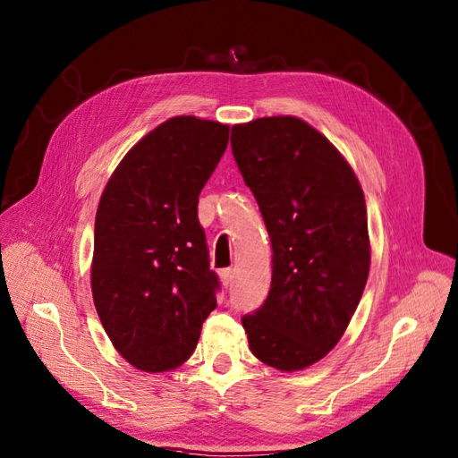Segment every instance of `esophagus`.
Returning a JSON list of instances; mask_svg holds the SVG:
<instances>
[{"label":"esophagus","mask_w":458,"mask_h":458,"mask_svg":"<svg viewBox=\"0 0 458 458\" xmlns=\"http://www.w3.org/2000/svg\"><path fill=\"white\" fill-rule=\"evenodd\" d=\"M220 280H222V284H225V286H230L232 280H233L232 268H222V271H220Z\"/></svg>","instance_id":"34e87169"}]
</instances>
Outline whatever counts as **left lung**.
<instances>
[{
    "label": "left lung",
    "mask_w": 458,
    "mask_h": 458,
    "mask_svg": "<svg viewBox=\"0 0 458 458\" xmlns=\"http://www.w3.org/2000/svg\"><path fill=\"white\" fill-rule=\"evenodd\" d=\"M230 143L273 245L271 290L242 325L255 358L306 369L341 341L368 283L361 185L331 140L294 115L233 125Z\"/></svg>",
    "instance_id": "obj_1"
}]
</instances>
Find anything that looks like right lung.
<instances>
[{"mask_svg": "<svg viewBox=\"0 0 458 458\" xmlns=\"http://www.w3.org/2000/svg\"><path fill=\"white\" fill-rule=\"evenodd\" d=\"M230 127L175 115L117 164L95 220L90 288L100 323L133 368L160 373L190 360L216 308L199 193Z\"/></svg>", "mask_w": 458, "mask_h": 458, "instance_id": "1", "label": "right lung"}]
</instances>
